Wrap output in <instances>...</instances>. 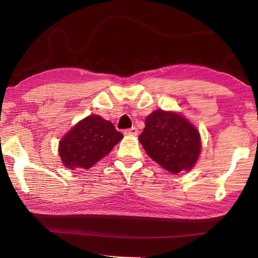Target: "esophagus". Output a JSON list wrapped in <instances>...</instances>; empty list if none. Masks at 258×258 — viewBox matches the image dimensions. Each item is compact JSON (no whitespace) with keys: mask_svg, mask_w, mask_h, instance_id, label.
Listing matches in <instances>:
<instances>
[{"mask_svg":"<svg viewBox=\"0 0 258 258\" xmlns=\"http://www.w3.org/2000/svg\"><path fill=\"white\" fill-rule=\"evenodd\" d=\"M124 134L125 135H138L139 134V131L136 127H132V128H127L124 131Z\"/></svg>","mask_w":258,"mask_h":258,"instance_id":"esophagus-1","label":"esophagus"}]
</instances>
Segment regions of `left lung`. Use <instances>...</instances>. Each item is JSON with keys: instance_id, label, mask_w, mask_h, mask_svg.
Masks as SVG:
<instances>
[{"instance_id": "8db88e82", "label": "left lung", "mask_w": 258, "mask_h": 258, "mask_svg": "<svg viewBox=\"0 0 258 258\" xmlns=\"http://www.w3.org/2000/svg\"><path fill=\"white\" fill-rule=\"evenodd\" d=\"M139 140L147 155L169 173L189 171L199 160V131L175 112L156 109L150 114Z\"/></svg>"}]
</instances>
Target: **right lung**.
<instances>
[{"mask_svg": "<svg viewBox=\"0 0 258 258\" xmlns=\"http://www.w3.org/2000/svg\"><path fill=\"white\" fill-rule=\"evenodd\" d=\"M123 139L114 125L98 115H90L64 135L58 145V154L64 166L70 169H89Z\"/></svg>", "mask_w": 258, "mask_h": 258, "instance_id": "obj_1", "label": "right lung"}]
</instances>
